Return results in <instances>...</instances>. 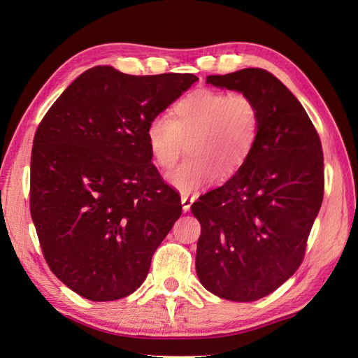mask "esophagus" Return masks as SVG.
Masks as SVG:
<instances>
[{
  "label": "esophagus",
  "instance_id": "esophagus-1",
  "mask_svg": "<svg viewBox=\"0 0 358 358\" xmlns=\"http://www.w3.org/2000/svg\"><path fill=\"white\" fill-rule=\"evenodd\" d=\"M196 201V197H189V196H182L180 197V203H182V210L188 212L191 209V204Z\"/></svg>",
  "mask_w": 358,
  "mask_h": 358
}]
</instances>
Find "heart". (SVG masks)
Returning <instances> with one entry per match:
<instances>
[{
  "label": "heart",
  "instance_id": "heart-1",
  "mask_svg": "<svg viewBox=\"0 0 358 358\" xmlns=\"http://www.w3.org/2000/svg\"><path fill=\"white\" fill-rule=\"evenodd\" d=\"M259 128V112L251 96L201 88L183 95L171 117L157 115L146 127L149 152L159 167L178 161L183 140L189 158L170 170L166 179L183 196L197 192L221 171L229 178L251 155Z\"/></svg>",
  "mask_w": 358,
  "mask_h": 358
}]
</instances>
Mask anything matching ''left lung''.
I'll list each match as a JSON object with an SVG mask.
<instances>
[{"label":"left lung","instance_id":"left-lung-1","mask_svg":"<svg viewBox=\"0 0 358 358\" xmlns=\"http://www.w3.org/2000/svg\"><path fill=\"white\" fill-rule=\"evenodd\" d=\"M206 83L254 99L259 128L236 175L191 206L201 225L196 272L215 296L255 301L301 264L324 196L321 142L300 101L267 70L213 74Z\"/></svg>","mask_w":358,"mask_h":358}]
</instances>
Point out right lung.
Returning <instances> with one entry per match:
<instances>
[{
    "label": "right lung",
    "instance_id": "1",
    "mask_svg": "<svg viewBox=\"0 0 358 358\" xmlns=\"http://www.w3.org/2000/svg\"><path fill=\"white\" fill-rule=\"evenodd\" d=\"M199 78L82 73L40 122L31 154V218L61 282L92 301L134 292L182 213L146 143L150 119Z\"/></svg>",
    "mask_w": 358,
    "mask_h": 358
}]
</instances>
